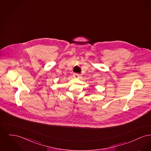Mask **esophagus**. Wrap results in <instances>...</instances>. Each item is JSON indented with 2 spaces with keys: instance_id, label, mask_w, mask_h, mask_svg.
I'll return each instance as SVG.
<instances>
[{
  "instance_id": "obj_1",
  "label": "esophagus",
  "mask_w": 151,
  "mask_h": 151,
  "mask_svg": "<svg viewBox=\"0 0 151 151\" xmlns=\"http://www.w3.org/2000/svg\"><path fill=\"white\" fill-rule=\"evenodd\" d=\"M73 76H74V77L75 78H79L80 76V74H79V73H74Z\"/></svg>"
}]
</instances>
